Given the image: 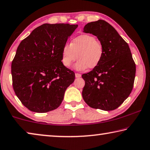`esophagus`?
Masks as SVG:
<instances>
[{"label":"esophagus","mask_w":150,"mask_h":150,"mask_svg":"<svg viewBox=\"0 0 150 150\" xmlns=\"http://www.w3.org/2000/svg\"><path fill=\"white\" fill-rule=\"evenodd\" d=\"M81 77V75L79 74V73H75V77L76 78H79Z\"/></svg>","instance_id":"esophagus-1"}]
</instances>
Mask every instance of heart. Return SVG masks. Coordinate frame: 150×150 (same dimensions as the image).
<instances>
[{
	"label": "heart",
	"mask_w": 150,
	"mask_h": 150,
	"mask_svg": "<svg viewBox=\"0 0 150 150\" xmlns=\"http://www.w3.org/2000/svg\"><path fill=\"white\" fill-rule=\"evenodd\" d=\"M104 56V47L100 41L89 34H81L73 38L70 44H65L62 49V62L70 67L76 59L75 69L83 71L87 67L94 69L100 64Z\"/></svg>",
	"instance_id": "heart-1"
}]
</instances>
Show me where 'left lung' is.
Here are the masks:
<instances>
[{
    "mask_svg": "<svg viewBox=\"0 0 150 150\" xmlns=\"http://www.w3.org/2000/svg\"><path fill=\"white\" fill-rule=\"evenodd\" d=\"M83 32L97 37L104 47V56L97 67L82 75L85 85L82 96L91 108L113 110L132 92L136 75L128 44L117 31L103 20L86 24Z\"/></svg>",
    "mask_w": 150,
    "mask_h": 150,
    "instance_id": "1",
    "label": "left lung"
}]
</instances>
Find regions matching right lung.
<instances>
[{
	"label": "right lung",
	"instance_id": "right-lung-1",
	"mask_svg": "<svg viewBox=\"0 0 150 150\" xmlns=\"http://www.w3.org/2000/svg\"><path fill=\"white\" fill-rule=\"evenodd\" d=\"M77 24H44L20 42L12 62V85L24 106L44 113L58 108L75 73L63 65L62 49Z\"/></svg>",
	"mask_w": 150,
	"mask_h": 150
}]
</instances>
